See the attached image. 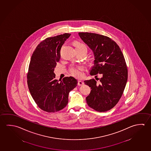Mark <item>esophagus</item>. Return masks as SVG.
<instances>
[{
    "label": "esophagus",
    "mask_w": 151,
    "mask_h": 151,
    "mask_svg": "<svg viewBox=\"0 0 151 151\" xmlns=\"http://www.w3.org/2000/svg\"><path fill=\"white\" fill-rule=\"evenodd\" d=\"M84 83L83 81H78V85H79V86H82L83 85H84Z\"/></svg>",
    "instance_id": "1"
}]
</instances>
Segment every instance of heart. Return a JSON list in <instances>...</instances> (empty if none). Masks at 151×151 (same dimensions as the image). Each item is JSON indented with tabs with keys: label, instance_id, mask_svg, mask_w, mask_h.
Wrapping results in <instances>:
<instances>
[{
	"label": "heart",
	"instance_id": "1",
	"mask_svg": "<svg viewBox=\"0 0 151 151\" xmlns=\"http://www.w3.org/2000/svg\"><path fill=\"white\" fill-rule=\"evenodd\" d=\"M75 46L76 48L84 49L87 51L86 46L85 45L79 42H76L75 43ZM82 68L80 67H73L70 69L71 74L77 77H81L83 76L82 74Z\"/></svg>",
	"mask_w": 151,
	"mask_h": 151
}]
</instances>
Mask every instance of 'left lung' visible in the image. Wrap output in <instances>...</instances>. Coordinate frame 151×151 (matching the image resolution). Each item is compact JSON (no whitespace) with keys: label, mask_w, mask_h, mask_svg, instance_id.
Here are the masks:
<instances>
[{"label":"left lung","mask_w":151,"mask_h":151,"mask_svg":"<svg viewBox=\"0 0 151 151\" xmlns=\"http://www.w3.org/2000/svg\"><path fill=\"white\" fill-rule=\"evenodd\" d=\"M78 35L93 52L95 60L90 74L101 75L99 83L94 79L84 81L91 89L86 98L87 103L97 111H107L119 102L126 86L128 73L123 54L109 37L91 32Z\"/></svg>","instance_id":"left-lung-1"}]
</instances>
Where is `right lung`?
Instances as JSON below:
<instances>
[{
    "label": "right lung",
    "mask_w": 151,
    "mask_h": 151,
    "mask_svg": "<svg viewBox=\"0 0 151 151\" xmlns=\"http://www.w3.org/2000/svg\"><path fill=\"white\" fill-rule=\"evenodd\" d=\"M65 33L48 37L38 45L32 53L27 74L30 93L38 106L49 113L66 106L68 94L77 85L73 77L55 79V68L60 61V50L70 36Z\"/></svg>",
    "instance_id": "right-lung-1"
}]
</instances>
